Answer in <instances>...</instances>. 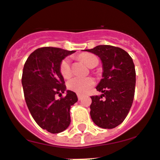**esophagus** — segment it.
<instances>
[{"mask_svg": "<svg viewBox=\"0 0 160 160\" xmlns=\"http://www.w3.org/2000/svg\"><path fill=\"white\" fill-rule=\"evenodd\" d=\"M77 97H78L79 100H80L82 99V97H83V95L80 94V93H77Z\"/></svg>", "mask_w": 160, "mask_h": 160, "instance_id": "1", "label": "esophagus"}]
</instances>
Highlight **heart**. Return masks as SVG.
<instances>
[{
  "mask_svg": "<svg viewBox=\"0 0 160 160\" xmlns=\"http://www.w3.org/2000/svg\"><path fill=\"white\" fill-rule=\"evenodd\" d=\"M80 58L89 68H93L98 64V59L92 54H84L80 56ZM60 72L64 78L71 77L72 71L70 58H66L61 62ZM95 81L92 77H75L68 80L67 86L70 90L77 93L83 94L92 88L94 86Z\"/></svg>",
  "mask_w": 160,
  "mask_h": 160,
  "instance_id": "1",
  "label": "heart"
}]
</instances>
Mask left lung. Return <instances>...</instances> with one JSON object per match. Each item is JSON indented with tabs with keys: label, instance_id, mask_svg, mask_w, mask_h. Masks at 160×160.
<instances>
[{
	"label": "left lung",
	"instance_id": "1",
	"mask_svg": "<svg viewBox=\"0 0 160 160\" xmlns=\"http://www.w3.org/2000/svg\"><path fill=\"white\" fill-rule=\"evenodd\" d=\"M85 51L99 58L103 70L102 78L96 87L102 94L91 96V118L99 128H114L124 122L132 106L136 84L134 64L129 54L118 47L97 45Z\"/></svg>",
	"mask_w": 160,
	"mask_h": 160
}]
</instances>
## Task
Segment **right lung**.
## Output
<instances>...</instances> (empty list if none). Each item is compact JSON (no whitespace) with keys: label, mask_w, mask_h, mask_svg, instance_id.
I'll return each instance as SVG.
<instances>
[{"label":"right lung","mask_w":160,"mask_h":160,"mask_svg":"<svg viewBox=\"0 0 160 160\" xmlns=\"http://www.w3.org/2000/svg\"><path fill=\"white\" fill-rule=\"evenodd\" d=\"M74 52L54 47L38 48L30 54L22 70V85L28 108L38 126L52 134L68 128L71 106L78 100L74 92L66 90L60 72L61 61ZM65 91L64 98L56 99V94Z\"/></svg>","instance_id":"obj_1"}]
</instances>
